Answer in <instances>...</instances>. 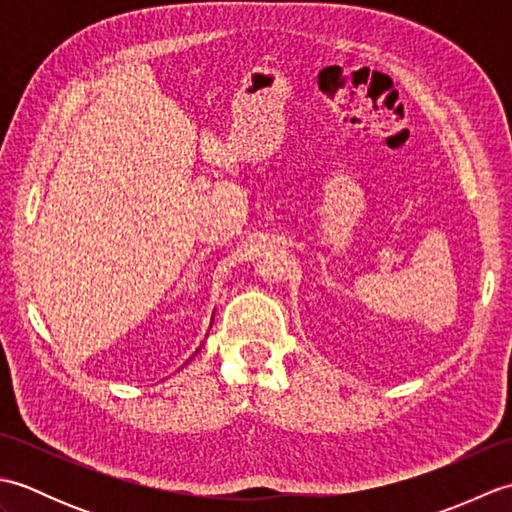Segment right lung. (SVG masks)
<instances>
[{
    "label": "right lung",
    "mask_w": 512,
    "mask_h": 512,
    "mask_svg": "<svg viewBox=\"0 0 512 512\" xmlns=\"http://www.w3.org/2000/svg\"><path fill=\"white\" fill-rule=\"evenodd\" d=\"M198 352H200V350H198ZM198 352H195V354H198ZM191 358H193V356H191Z\"/></svg>",
    "instance_id": "right-lung-1"
}]
</instances>
